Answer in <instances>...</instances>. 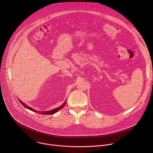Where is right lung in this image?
<instances>
[{
	"mask_svg": "<svg viewBox=\"0 0 153 153\" xmlns=\"http://www.w3.org/2000/svg\"><path fill=\"white\" fill-rule=\"evenodd\" d=\"M19 100L20 103L23 106H24L26 108L28 109V110H31V111H34V112H35V113H39V114H45V115H51V114H53L57 113L58 111H59L60 110H61L62 108H63V106H65V103H66V102H67V100H66V101H65V102L63 103V105H62L60 106H59V107H58V108H56L54 109V110H50V111H37V110H34V109H33L32 108H31V107L27 106L25 103H24L23 102H22L19 99Z\"/></svg>",
	"mask_w": 153,
	"mask_h": 153,
	"instance_id": "1",
	"label": "right lung"
}]
</instances>
